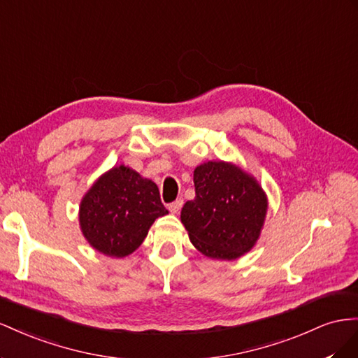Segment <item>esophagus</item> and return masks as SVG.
<instances>
[{
  "label": "esophagus",
  "instance_id": "1",
  "mask_svg": "<svg viewBox=\"0 0 358 358\" xmlns=\"http://www.w3.org/2000/svg\"><path fill=\"white\" fill-rule=\"evenodd\" d=\"M182 203H185V201H182L181 198H178L177 201H173V202H171L169 203V211L171 213H173V214H176V213H178L180 210H181V207H182Z\"/></svg>",
  "mask_w": 358,
  "mask_h": 358
}]
</instances>
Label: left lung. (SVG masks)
Masks as SVG:
<instances>
[{
    "mask_svg": "<svg viewBox=\"0 0 358 358\" xmlns=\"http://www.w3.org/2000/svg\"><path fill=\"white\" fill-rule=\"evenodd\" d=\"M195 199L181 210L193 246L213 259H236L257 243L267 198L253 177L224 162H207L193 172Z\"/></svg>",
    "mask_w": 358,
    "mask_h": 358,
    "instance_id": "obj_1",
    "label": "left lung"
}]
</instances>
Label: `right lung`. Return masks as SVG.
I'll list each match as a JSON object with an SVG mask.
<instances>
[{"label":"right lung","instance_id":"add662e5","mask_svg":"<svg viewBox=\"0 0 358 358\" xmlns=\"http://www.w3.org/2000/svg\"><path fill=\"white\" fill-rule=\"evenodd\" d=\"M156 182L126 166L101 176L80 202L84 237L96 250L122 258L135 252L157 217L165 216Z\"/></svg>","mask_w":358,"mask_h":358}]
</instances>
